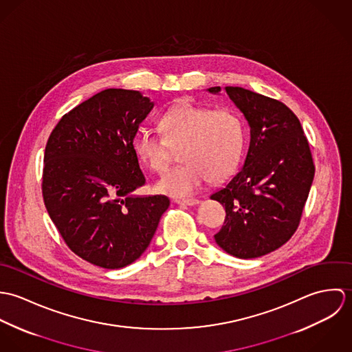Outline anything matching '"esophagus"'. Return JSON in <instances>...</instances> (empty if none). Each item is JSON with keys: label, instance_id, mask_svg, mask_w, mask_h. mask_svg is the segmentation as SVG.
<instances>
[{"label": "esophagus", "instance_id": "34e87169", "mask_svg": "<svg viewBox=\"0 0 352 352\" xmlns=\"http://www.w3.org/2000/svg\"><path fill=\"white\" fill-rule=\"evenodd\" d=\"M175 201L182 206H195L199 203V199H176Z\"/></svg>", "mask_w": 352, "mask_h": 352}]
</instances>
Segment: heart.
Returning <instances> with one entry per match:
<instances>
[{
    "instance_id": "obj_1",
    "label": "heart",
    "mask_w": 352,
    "mask_h": 352,
    "mask_svg": "<svg viewBox=\"0 0 352 352\" xmlns=\"http://www.w3.org/2000/svg\"><path fill=\"white\" fill-rule=\"evenodd\" d=\"M162 135L141 130L134 138L137 157L154 172H164L173 151L184 165L166 172L158 192L186 198L207 182H222L239 168L245 151V124L230 108L214 109L190 101L168 109L160 122Z\"/></svg>"
}]
</instances>
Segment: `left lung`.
<instances>
[{
  "mask_svg": "<svg viewBox=\"0 0 352 352\" xmlns=\"http://www.w3.org/2000/svg\"><path fill=\"white\" fill-rule=\"evenodd\" d=\"M219 94V87L207 89ZM251 127L241 170L210 198L226 211L215 243L229 254L253 258L278 250L296 233L314 177L309 142L294 112L240 87L225 88Z\"/></svg>",
  "mask_w": 352,
  "mask_h": 352,
  "instance_id": "8db88e82",
  "label": "left lung"
}]
</instances>
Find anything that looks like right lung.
<instances>
[{"label": "right lung", "mask_w": 352, "mask_h": 352, "mask_svg": "<svg viewBox=\"0 0 352 352\" xmlns=\"http://www.w3.org/2000/svg\"><path fill=\"white\" fill-rule=\"evenodd\" d=\"M153 107L138 91H101L65 113L46 145L42 192L51 221L72 251L101 268L135 261L169 207L164 195H133L146 182L134 138Z\"/></svg>", "instance_id": "1"}]
</instances>
